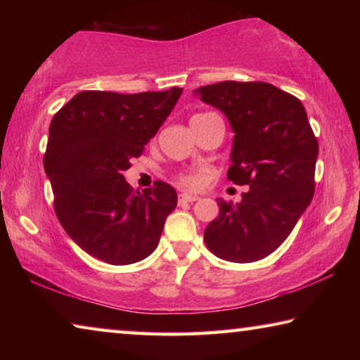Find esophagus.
<instances>
[{
    "mask_svg": "<svg viewBox=\"0 0 360 360\" xmlns=\"http://www.w3.org/2000/svg\"><path fill=\"white\" fill-rule=\"evenodd\" d=\"M198 197L197 195H192V193H181L179 195V203H192V202H197Z\"/></svg>",
    "mask_w": 360,
    "mask_h": 360,
    "instance_id": "obj_1",
    "label": "esophagus"
}]
</instances>
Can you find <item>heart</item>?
<instances>
[{"label":"heart","mask_w":360,"mask_h":360,"mask_svg":"<svg viewBox=\"0 0 360 360\" xmlns=\"http://www.w3.org/2000/svg\"><path fill=\"white\" fill-rule=\"evenodd\" d=\"M181 182L188 187H198L202 179H200V176H195V174H182Z\"/></svg>","instance_id":"obj_1"}]
</instances>
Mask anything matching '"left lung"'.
Listing matches in <instances>:
<instances>
[{"label": "left lung", "instance_id": "obj_1", "mask_svg": "<svg viewBox=\"0 0 360 360\" xmlns=\"http://www.w3.org/2000/svg\"><path fill=\"white\" fill-rule=\"evenodd\" d=\"M195 95L222 111L235 133L227 178L249 186L241 202L217 198L205 243L219 259L248 264L283 245L314 195L318 139L302 101L266 82L224 81Z\"/></svg>", "mask_w": 360, "mask_h": 360}]
</instances>
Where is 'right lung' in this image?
Listing matches in <instances>:
<instances>
[{"label": "right lung", "mask_w": 360, "mask_h": 360, "mask_svg": "<svg viewBox=\"0 0 360 360\" xmlns=\"http://www.w3.org/2000/svg\"><path fill=\"white\" fill-rule=\"evenodd\" d=\"M182 89L115 94L84 90L53 115L44 169L56 195V214L79 248L111 265L148 257L176 205L163 181L133 192L124 178L160 129Z\"/></svg>", "instance_id": "right-lung-1"}]
</instances>
